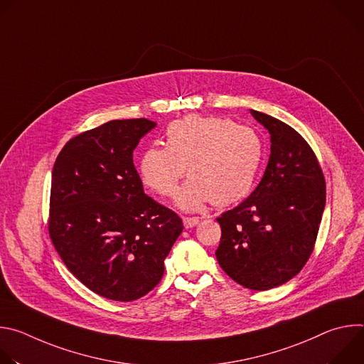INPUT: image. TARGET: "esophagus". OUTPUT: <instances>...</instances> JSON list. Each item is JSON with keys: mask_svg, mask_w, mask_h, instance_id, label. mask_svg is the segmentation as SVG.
Instances as JSON below:
<instances>
[{"mask_svg": "<svg viewBox=\"0 0 364 364\" xmlns=\"http://www.w3.org/2000/svg\"><path fill=\"white\" fill-rule=\"evenodd\" d=\"M183 222H184L186 229H190V228H194V226L200 222V219H198V218H196V216H193V218L186 216V218H183Z\"/></svg>", "mask_w": 364, "mask_h": 364, "instance_id": "1", "label": "esophagus"}]
</instances>
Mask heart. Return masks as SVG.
Returning a JSON list of instances; mask_svg holds the SVG:
<instances>
[{"label":"heart","mask_w":364,"mask_h":364,"mask_svg":"<svg viewBox=\"0 0 364 364\" xmlns=\"http://www.w3.org/2000/svg\"><path fill=\"white\" fill-rule=\"evenodd\" d=\"M166 148L151 146L139 160L144 184L170 197L187 173L191 177L177 193L183 209L207 201L229 205L243 198L256 180L264 159V142L245 125L218 117L188 115L166 131Z\"/></svg>","instance_id":"heart-1"}]
</instances>
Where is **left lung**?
Returning <instances> with one entry per match:
<instances>
[{
	"mask_svg": "<svg viewBox=\"0 0 364 364\" xmlns=\"http://www.w3.org/2000/svg\"><path fill=\"white\" fill-rule=\"evenodd\" d=\"M271 134V155L255 191L216 220L222 269L237 284L267 291L292 279L314 250L326 178L317 155L289 125L250 111Z\"/></svg>",
	"mask_w": 364,
	"mask_h": 364,
	"instance_id": "8db88e82",
	"label": "left lung"
}]
</instances>
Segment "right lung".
<instances>
[{
  "instance_id": "right-lung-1",
  "label": "right lung",
  "mask_w": 364,
  "mask_h": 364,
  "mask_svg": "<svg viewBox=\"0 0 364 364\" xmlns=\"http://www.w3.org/2000/svg\"><path fill=\"white\" fill-rule=\"evenodd\" d=\"M155 127L115 119L85 131L59 152L47 229L68 269L95 294L134 301L164 274L183 220L144 193L132 152Z\"/></svg>"
}]
</instances>
